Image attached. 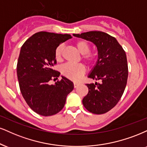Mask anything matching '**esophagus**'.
<instances>
[{"label":"esophagus","mask_w":147,"mask_h":147,"mask_svg":"<svg viewBox=\"0 0 147 147\" xmlns=\"http://www.w3.org/2000/svg\"><path fill=\"white\" fill-rule=\"evenodd\" d=\"M74 88H77L78 86H79V83H78V82H74Z\"/></svg>","instance_id":"obj_1"}]
</instances>
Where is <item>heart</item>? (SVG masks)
<instances>
[{"label":"heart","mask_w":147,"mask_h":147,"mask_svg":"<svg viewBox=\"0 0 147 147\" xmlns=\"http://www.w3.org/2000/svg\"><path fill=\"white\" fill-rule=\"evenodd\" d=\"M78 50L83 54L82 59L88 65H91L95 61V54L90 52V46L87 41L84 40L78 41L75 43ZM64 46L60 44L55 49L54 57L57 61H61L62 59V54ZM86 69L82 64H72L66 63L61 67V73L64 76L74 81H77L85 74Z\"/></svg>","instance_id":"1"}]
</instances>
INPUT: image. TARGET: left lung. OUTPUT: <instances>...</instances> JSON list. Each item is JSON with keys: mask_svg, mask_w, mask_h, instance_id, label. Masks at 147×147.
Masks as SVG:
<instances>
[{"mask_svg": "<svg viewBox=\"0 0 147 147\" xmlns=\"http://www.w3.org/2000/svg\"><path fill=\"white\" fill-rule=\"evenodd\" d=\"M73 35L93 42L98 51V60L88 77L101 83L86 84L88 93L82 104L91 113H106L117 104L125 88L128 77L125 52L115 37L106 32L89 31Z\"/></svg>", "mask_w": 147, "mask_h": 147, "instance_id": "1", "label": "left lung"}]
</instances>
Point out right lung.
Here are the masks:
<instances>
[{
	"mask_svg": "<svg viewBox=\"0 0 147 147\" xmlns=\"http://www.w3.org/2000/svg\"><path fill=\"white\" fill-rule=\"evenodd\" d=\"M71 37L69 34L41 31L22 46L17 64L20 88L28 106L39 115L48 117L59 112L74 89L73 82L64 76L54 84H50L60 76L52 69L57 64L55 49Z\"/></svg>",
	"mask_w": 147,
	"mask_h": 147,
	"instance_id": "right-lung-1",
	"label": "right lung"
}]
</instances>
